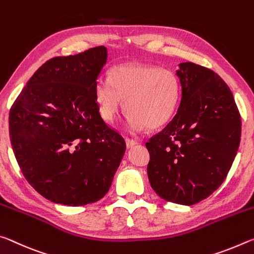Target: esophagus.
<instances>
[{"label":"esophagus","instance_id":"esophagus-1","mask_svg":"<svg viewBox=\"0 0 254 254\" xmlns=\"http://www.w3.org/2000/svg\"><path fill=\"white\" fill-rule=\"evenodd\" d=\"M125 140H126V146H127V148H131L132 146H135V145L137 144L136 140L131 139V138H126Z\"/></svg>","mask_w":254,"mask_h":254}]
</instances>
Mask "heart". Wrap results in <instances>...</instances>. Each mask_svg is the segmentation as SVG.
<instances>
[{"label":"heart","mask_w":254,"mask_h":254,"mask_svg":"<svg viewBox=\"0 0 254 254\" xmlns=\"http://www.w3.org/2000/svg\"><path fill=\"white\" fill-rule=\"evenodd\" d=\"M100 114L107 122L117 118L126 101L127 127L140 131L164 126L176 115L181 98L180 81L168 68L146 64H123L112 67L108 78L95 83Z\"/></svg>","instance_id":"obj_1"}]
</instances>
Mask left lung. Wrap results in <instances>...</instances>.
Here are the masks:
<instances>
[{"label": "left lung", "mask_w": 254, "mask_h": 254, "mask_svg": "<svg viewBox=\"0 0 254 254\" xmlns=\"http://www.w3.org/2000/svg\"><path fill=\"white\" fill-rule=\"evenodd\" d=\"M179 67L180 106L146 143L147 176L162 199L190 206L225 180L239 149L241 116L221 76L190 62Z\"/></svg>", "instance_id": "left-lung-1"}]
</instances>
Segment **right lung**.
<instances>
[{
	"label": "right lung",
	"instance_id": "1",
	"mask_svg": "<svg viewBox=\"0 0 254 254\" xmlns=\"http://www.w3.org/2000/svg\"><path fill=\"white\" fill-rule=\"evenodd\" d=\"M105 46L58 56L36 70L12 105L11 145L37 192L67 206L105 197L126 151L125 139L101 118L95 83Z\"/></svg>",
	"mask_w": 254,
	"mask_h": 254
}]
</instances>
